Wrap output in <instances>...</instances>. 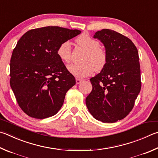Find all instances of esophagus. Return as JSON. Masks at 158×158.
Masks as SVG:
<instances>
[{"mask_svg":"<svg viewBox=\"0 0 158 158\" xmlns=\"http://www.w3.org/2000/svg\"><path fill=\"white\" fill-rule=\"evenodd\" d=\"M81 82H82V79H78V78L76 79V84H81Z\"/></svg>","mask_w":158,"mask_h":158,"instance_id":"obj_1","label":"esophagus"}]
</instances>
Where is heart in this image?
I'll return each instance as SVG.
<instances>
[{
  "label": "heart",
  "mask_w": 158,
  "mask_h": 158,
  "mask_svg": "<svg viewBox=\"0 0 158 158\" xmlns=\"http://www.w3.org/2000/svg\"><path fill=\"white\" fill-rule=\"evenodd\" d=\"M76 43L80 47L87 51L84 59V63L81 64H73L68 66V70L77 78L86 77L94 70L100 71L107 64V54L99 47V44L87 34H82L76 39ZM59 59L65 63L70 62L71 59V45L69 41H65L57 49Z\"/></svg>",
  "instance_id": "heart-1"
}]
</instances>
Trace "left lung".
Instances as JSON below:
<instances>
[{
    "label": "left lung",
    "mask_w": 158,
    "mask_h": 158,
    "mask_svg": "<svg viewBox=\"0 0 158 158\" xmlns=\"http://www.w3.org/2000/svg\"><path fill=\"white\" fill-rule=\"evenodd\" d=\"M93 37L104 44L107 64L90 79L93 90L85 104L94 119L116 122L132 110L141 90L138 51L131 39L114 30L103 29Z\"/></svg>",
    "instance_id": "8db88e82"
}]
</instances>
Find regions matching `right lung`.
<instances>
[{
    "instance_id": "obj_1",
    "label": "right lung",
    "mask_w": 158,
    "mask_h": 158,
    "mask_svg": "<svg viewBox=\"0 0 158 158\" xmlns=\"http://www.w3.org/2000/svg\"><path fill=\"white\" fill-rule=\"evenodd\" d=\"M81 32L48 26L27 31L17 42L10 60V86L27 115L45 119L61 109L65 94L76 81L57 49Z\"/></svg>"
}]
</instances>
